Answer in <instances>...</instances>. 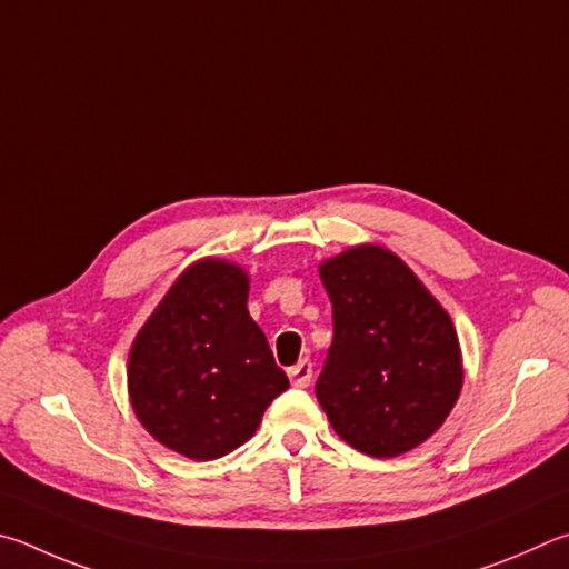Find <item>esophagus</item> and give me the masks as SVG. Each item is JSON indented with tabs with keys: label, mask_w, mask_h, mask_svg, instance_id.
Listing matches in <instances>:
<instances>
[{
	"label": "esophagus",
	"mask_w": 569,
	"mask_h": 569,
	"mask_svg": "<svg viewBox=\"0 0 569 569\" xmlns=\"http://www.w3.org/2000/svg\"><path fill=\"white\" fill-rule=\"evenodd\" d=\"M287 375H290V380H292L295 387H307L312 382V362L300 360L297 365H292L290 370H287Z\"/></svg>",
	"instance_id": "esophagus-1"
}]
</instances>
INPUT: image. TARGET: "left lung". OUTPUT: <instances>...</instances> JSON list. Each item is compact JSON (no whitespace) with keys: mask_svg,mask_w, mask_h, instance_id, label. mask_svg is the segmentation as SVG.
I'll return each mask as SVG.
<instances>
[{"mask_svg":"<svg viewBox=\"0 0 569 569\" xmlns=\"http://www.w3.org/2000/svg\"><path fill=\"white\" fill-rule=\"evenodd\" d=\"M335 337L317 400L335 432L370 457L425 442L462 390L455 327L400 257L352 247L320 267Z\"/></svg>","mask_w":569,"mask_h":569,"instance_id":"left-lung-1","label":"left lung"}]
</instances>
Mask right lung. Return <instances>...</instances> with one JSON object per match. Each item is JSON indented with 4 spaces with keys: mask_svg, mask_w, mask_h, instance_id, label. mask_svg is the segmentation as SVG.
Masks as SVG:
<instances>
[{
    "mask_svg": "<svg viewBox=\"0 0 569 569\" xmlns=\"http://www.w3.org/2000/svg\"><path fill=\"white\" fill-rule=\"evenodd\" d=\"M249 279L202 259L177 279L129 352L139 422L189 460H217L254 435L290 380L247 312Z\"/></svg>",
    "mask_w": 569,
    "mask_h": 569,
    "instance_id": "1",
    "label": "right lung"
}]
</instances>
